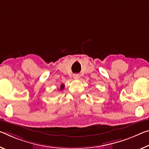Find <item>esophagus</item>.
Returning <instances> with one entry per match:
<instances>
[{
    "mask_svg": "<svg viewBox=\"0 0 149 149\" xmlns=\"http://www.w3.org/2000/svg\"><path fill=\"white\" fill-rule=\"evenodd\" d=\"M74 78L75 79H78L79 78V74H74Z\"/></svg>",
    "mask_w": 149,
    "mask_h": 149,
    "instance_id": "esophagus-1",
    "label": "esophagus"
}]
</instances>
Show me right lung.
I'll return each mask as SVG.
<instances>
[{"label": "right lung", "mask_w": 149, "mask_h": 149, "mask_svg": "<svg viewBox=\"0 0 149 149\" xmlns=\"http://www.w3.org/2000/svg\"><path fill=\"white\" fill-rule=\"evenodd\" d=\"M63 87H64V86H63V84L61 85V87H60V90H62V89H63Z\"/></svg>", "instance_id": "1"}]
</instances>
